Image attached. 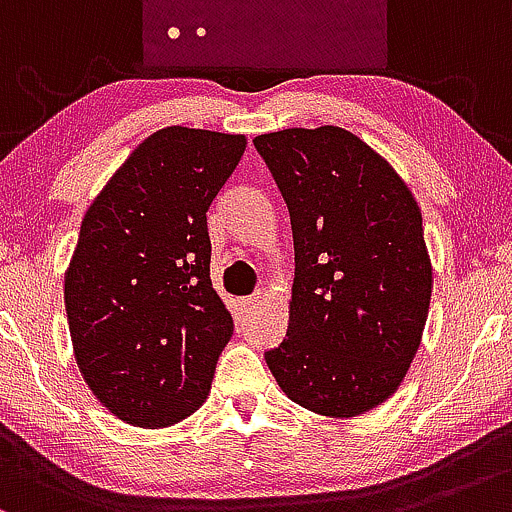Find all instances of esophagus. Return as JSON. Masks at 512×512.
I'll return each mask as SVG.
<instances>
[{"label":"esophagus","mask_w":512,"mask_h":512,"mask_svg":"<svg viewBox=\"0 0 512 512\" xmlns=\"http://www.w3.org/2000/svg\"><path fill=\"white\" fill-rule=\"evenodd\" d=\"M258 304V295H251V297H241L239 300V307L244 309V312H251V309H254Z\"/></svg>","instance_id":"obj_1"}]
</instances>
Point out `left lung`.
Wrapping results in <instances>:
<instances>
[{
	"label": "left lung",
	"instance_id": "left-lung-1",
	"mask_svg": "<svg viewBox=\"0 0 512 512\" xmlns=\"http://www.w3.org/2000/svg\"><path fill=\"white\" fill-rule=\"evenodd\" d=\"M295 239L290 324L266 363L304 409L353 418L404 382L428 319L433 266L416 198L353 132L258 135Z\"/></svg>",
	"mask_w": 512,
	"mask_h": 512
}]
</instances>
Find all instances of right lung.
Returning <instances> with one entry per match:
<instances>
[{"instance_id":"right-lung-1","label":"right lung","mask_w":512,"mask_h":512,"mask_svg":"<svg viewBox=\"0 0 512 512\" xmlns=\"http://www.w3.org/2000/svg\"><path fill=\"white\" fill-rule=\"evenodd\" d=\"M244 135H149L86 210L65 273L74 358L120 421L166 428L203 406L234 321L210 280L208 210Z\"/></svg>"}]
</instances>
